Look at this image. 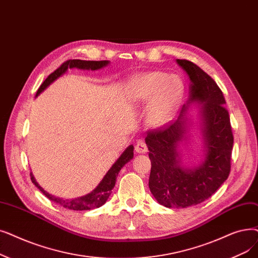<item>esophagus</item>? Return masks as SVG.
<instances>
[{
    "label": "esophagus",
    "mask_w": 258,
    "mask_h": 258,
    "mask_svg": "<svg viewBox=\"0 0 258 258\" xmlns=\"http://www.w3.org/2000/svg\"><path fill=\"white\" fill-rule=\"evenodd\" d=\"M135 152L139 153V154H143V153H147L148 152V145L144 141L139 140L136 143V147H135Z\"/></svg>",
    "instance_id": "34e87169"
}]
</instances>
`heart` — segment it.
<instances>
[{
	"label": "heart",
	"instance_id": "b5f03b06",
	"mask_svg": "<svg viewBox=\"0 0 258 258\" xmlns=\"http://www.w3.org/2000/svg\"><path fill=\"white\" fill-rule=\"evenodd\" d=\"M184 85L180 77L162 72L139 76L134 83V97L139 101L151 100L148 119L154 126L169 121L183 97Z\"/></svg>",
	"mask_w": 258,
	"mask_h": 258
}]
</instances>
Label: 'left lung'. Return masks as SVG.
<instances>
[{
  "mask_svg": "<svg viewBox=\"0 0 258 258\" xmlns=\"http://www.w3.org/2000/svg\"><path fill=\"white\" fill-rule=\"evenodd\" d=\"M177 63L187 73L191 84L189 101L203 102L205 160L194 169H183L177 147L185 132L184 105L178 119L149 131L145 142L152 167L149 186L158 203L166 208H187L210 198L225 182L231 171L234 137L226 100L221 89L199 66L188 60Z\"/></svg>",
  "mask_w": 258,
  "mask_h": 258,
  "instance_id": "1",
  "label": "left lung"
}]
</instances>
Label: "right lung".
I'll use <instances>...</instances> for the list:
<instances>
[{"label":"right lung","instance_id":"obj_1","mask_svg":"<svg viewBox=\"0 0 258 258\" xmlns=\"http://www.w3.org/2000/svg\"><path fill=\"white\" fill-rule=\"evenodd\" d=\"M107 64H108V61L67 60L59 67V69L55 70L53 73H51L46 78L45 81H44L41 84V86L39 87L36 97L39 96L50 83H52L55 79H58L60 76H62L67 71V69L77 67V69H80V70L96 71V70L102 69V67L106 66ZM133 157H134V148H133V145H130V147L122 153V155L119 157L118 160L113 164V166H111L108 170L106 175L103 177L102 181L99 183V185L94 189L93 192H91L83 197L75 198L72 200H67V199L65 200V199L54 197V196L48 194L46 191H44V189L38 184V182L35 180V178H33L31 173H30V178H31L32 183H35V185L40 189V191L44 195H45L48 199L54 201V203L61 205L62 207L66 208V209H70V210H74V211L92 210V209L101 207L102 205H104L106 203V200L108 199L109 195L111 194V189H113L115 186L116 179H117V176H118L120 170L122 169L123 165L127 163L131 159H133Z\"/></svg>","mask_w":258,"mask_h":258}]
</instances>
